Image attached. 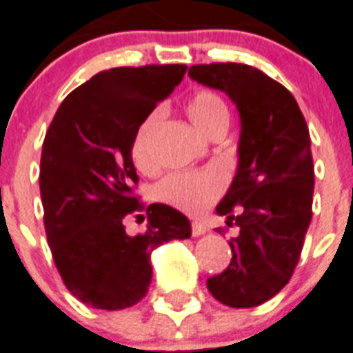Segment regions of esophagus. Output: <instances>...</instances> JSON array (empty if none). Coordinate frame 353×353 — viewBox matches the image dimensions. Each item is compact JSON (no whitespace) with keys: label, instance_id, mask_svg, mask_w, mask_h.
<instances>
[{"label":"esophagus","instance_id":"1","mask_svg":"<svg viewBox=\"0 0 353 353\" xmlns=\"http://www.w3.org/2000/svg\"><path fill=\"white\" fill-rule=\"evenodd\" d=\"M205 231H208V229H205V225H203L202 222H191V232H193V236H200Z\"/></svg>","mask_w":353,"mask_h":353}]
</instances>
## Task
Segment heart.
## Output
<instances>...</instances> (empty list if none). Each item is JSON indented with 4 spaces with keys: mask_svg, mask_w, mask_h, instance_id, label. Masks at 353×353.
Returning a JSON list of instances; mask_svg holds the SVG:
<instances>
[{
    "mask_svg": "<svg viewBox=\"0 0 353 353\" xmlns=\"http://www.w3.org/2000/svg\"><path fill=\"white\" fill-rule=\"evenodd\" d=\"M185 112L194 126L211 139L220 131H225L231 122V112H229L225 99L212 90L202 88L191 93L185 104ZM160 117H162L160 110L148 113L133 135L130 153L137 170L150 171L153 168L150 142ZM225 174L218 170L171 173L157 183L155 196L162 203L179 211L188 212V214H200L222 196L225 191Z\"/></svg>",
    "mask_w": 353,
    "mask_h": 353,
    "instance_id": "heart-1",
    "label": "heart"
}]
</instances>
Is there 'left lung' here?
Here are the masks:
<instances>
[{"instance_id": "1", "label": "left lung", "mask_w": 353, "mask_h": 353, "mask_svg": "<svg viewBox=\"0 0 353 353\" xmlns=\"http://www.w3.org/2000/svg\"><path fill=\"white\" fill-rule=\"evenodd\" d=\"M189 77L225 92L241 117L240 164L216 208L238 234L229 241L231 263L208 288L227 307H258L292 278L312 220L308 126L292 93L261 70L211 63L193 65Z\"/></svg>"}]
</instances>
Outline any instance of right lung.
Returning a JSON list of instances; mask_svg holds the SVG:
<instances>
[{
  "label": "right lung",
  "mask_w": 353,
  "mask_h": 353,
  "mask_svg": "<svg viewBox=\"0 0 353 353\" xmlns=\"http://www.w3.org/2000/svg\"><path fill=\"white\" fill-rule=\"evenodd\" d=\"M185 65L103 70L61 103L41 153L39 189L46 240L63 283L79 301L103 310L133 307L151 283V252L191 236L182 212L144 205L131 160L137 128L182 81ZM146 231L125 232L131 214Z\"/></svg>",
  "instance_id": "right-lung-1"
}]
</instances>
